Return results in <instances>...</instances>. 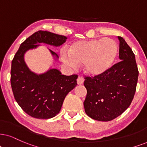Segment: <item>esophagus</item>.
I'll return each mask as SVG.
<instances>
[{
	"instance_id": "34e87169",
	"label": "esophagus",
	"mask_w": 147,
	"mask_h": 147,
	"mask_svg": "<svg viewBox=\"0 0 147 147\" xmlns=\"http://www.w3.org/2000/svg\"><path fill=\"white\" fill-rule=\"evenodd\" d=\"M83 82H84V79H83L81 76H79L77 79V84L81 85V84H83Z\"/></svg>"
}]
</instances>
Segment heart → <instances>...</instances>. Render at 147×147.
I'll return each instance as SVG.
<instances>
[{"mask_svg":"<svg viewBox=\"0 0 147 147\" xmlns=\"http://www.w3.org/2000/svg\"><path fill=\"white\" fill-rule=\"evenodd\" d=\"M117 42L109 38H94L73 42L68 55L62 54L65 64L71 68L84 64L85 72L92 76L105 73L114 64L118 55Z\"/></svg>","mask_w":147,"mask_h":147,"instance_id":"obj_1","label":"heart"}]
</instances>
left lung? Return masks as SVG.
Here are the masks:
<instances>
[{"mask_svg": "<svg viewBox=\"0 0 147 147\" xmlns=\"http://www.w3.org/2000/svg\"><path fill=\"white\" fill-rule=\"evenodd\" d=\"M118 38L121 62L102 75L85 77V111L90 117L100 121H109L121 115L131 105L136 90L138 69L135 55L122 37Z\"/></svg>", "mask_w": 147, "mask_h": 147, "instance_id": "8db88e82", "label": "left lung"}]
</instances>
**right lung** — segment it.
<instances>
[{
    "label": "right lung",
    "instance_id": "obj_1",
    "mask_svg": "<svg viewBox=\"0 0 147 147\" xmlns=\"http://www.w3.org/2000/svg\"><path fill=\"white\" fill-rule=\"evenodd\" d=\"M66 39L62 35L39 30L22 42L13 59L11 85L14 98L22 110L32 117L46 119L58 114L65 97L77 85L78 76L62 75L60 70L55 68L36 75L27 66L24 54L42 42L57 47ZM49 51L58 57L55 52Z\"/></svg>",
    "mask_w": 147,
    "mask_h": 147
}]
</instances>
